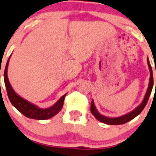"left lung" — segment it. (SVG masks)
Returning <instances> with one entry per match:
<instances>
[{
	"label": "left lung",
	"mask_w": 156,
	"mask_h": 156,
	"mask_svg": "<svg viewBox=\"0 0 156 156\" xmlns=\"http://www.w3.org/2000/svg\"><path fill=\"white\" fill-rule=\"evenodd\" d=\"M147 65H148L149 70H150V78H149V84L148 87H147V92L145 94L144 98V100H143L142 102L136 108L133 109V111H131L130 112L127 113V114L123 115V116H118V117H108V116H103L102 114H101L100 112H98V109L96 108V106L94 105V100H92L91 101V106H90V111L92 112V114L95 116V118L98 120L101 121V122L104 123V124H106V125H123V124H125V123L129 122L131 120H133V118H135L136 116H138L140 113L143 111V109L144 108V107L146 106V105L147 103V101H148V98L151 95V90L153 88V84H154V81H153V74H152V69H151V66L149 62V59L147 58ZM156 73V70H155ZM155 89H156V83H155Z\"/></svg>",
	"instance_id": "obj_1"
}]
</instances>
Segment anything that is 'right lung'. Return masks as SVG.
<instances>
[{"label": "right lung", "instance_id": "add662e5", "mask_svg": "<svg viewBox=\"0 0 156 156\" xmlns=\"http://www.w3.org/2000/svg\"><path fill=\"white\" fill-rule=\"evenodd\" d=\"M9 59H8L6 66H5V72H4V80H5V87L7 90L8 97L11 101L12 105L15 107L18 111L21 112L22 114L31 119H36V120H48L51 118L52 116H55L59 111L62 109V105L64 103V99L66 94H65L62 97L60 98L59 100L54 104L52 106L47 108H41L38 107L36 105L32 104L28 101L23 99V98L18 95L14 91L12 87L11 84L8 78V66H9Z\"/></svg>", "mask_w": 156, "mask_h": 156}]
</instances>
